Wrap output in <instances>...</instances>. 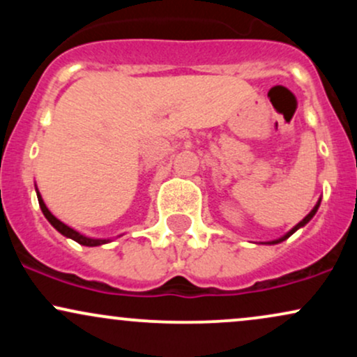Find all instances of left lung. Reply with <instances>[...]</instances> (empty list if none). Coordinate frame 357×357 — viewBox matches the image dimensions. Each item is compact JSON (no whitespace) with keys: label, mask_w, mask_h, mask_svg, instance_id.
I'll return each mask as SVG.
<instances>
[{"label":"left lung","mask_w":357,"mask_h":357,"mask_svg":"<svg viewBox=\"0 0 357 357\" xmlns=\"http://www.w3.org/2000/svg\"><path fill=\"white\" fill-rule=\"evenodd\" d=\"M319 204H321V202H319L317 204H315V208H314V210H312V211H310V213H309V215H307V216H305V218L301 221V223H298V225H296V227H294V228H292V230H290L289 233H287V235H285V236H282V238H280V240H275V241H272V243H278V241H284V240H287V238H289V236H290V235H292V233H294V231H297V230H298V228H301V227H304V225L307 223V221H309V220H310V218H312V216L315 215V211H317Z\"/></svg>","instance_id":"8db88e82"}]
</instances>
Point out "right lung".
<instances>
[{"instance_id": "1", "label": "right lung", "mask_w": 357, "mask_h": 357, "mask_svg": "<svg viewBox=\"0 0 357 357\" xmlns=\"http://www.w3.org/2000/svg\"><path fill=\"white\" fill-rule=\"evenodd\" d=\"M38 203H40V208H42V211H43L45 218H47L48 221H50V223L53 225V227L56 228V230H59V231L61 233V235H65V236H68V238L75 240L77 243H80V245H85V247H97V245L107 243V241H109V240H93V238H87V236L80 235L79 231L72 230L70 227H67V225H65V223H61L60 220H56L55 216H53L52 213L48 211V208L45 206V203H43L42 196H40V195H38Z\"/></svg>"}]
</instances>
